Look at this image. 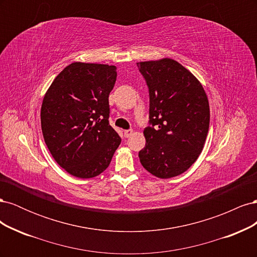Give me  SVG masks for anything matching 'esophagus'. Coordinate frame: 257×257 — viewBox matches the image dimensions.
<instances>
[{
  "label": "esophagus",
  "instance_id": "obj_1",
  "mask_svg": "<svg viewBox=\"0 0 257 257\" xmlns=\"http://www.w3.org/2000/svg\"><path fill=\"white\" fill-rule=\"evenodd\" d=\"M132 135H133V130H125L124 131V137H131Z\"/></svg>",
  "mask_w": 257,
  "mask_h": 257
}]
</instances>
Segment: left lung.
<instances>
[{
	"label": "left lung",
	"instance_id": "obj_1",
	"mask_svg": "<svg viewBox=\"0 0 257 257\" xmlns=\"http://www.w3.org/2000/svg\"><path fill=\"white\" fill-rule=\"evenodd\" d=\"M149 89V126L139 151L142 165L168 179L186 172L203 151L209 130V102L203 85L173 59L137 63Z\"/></svg>",
	"mask_w": 257,
	"mask_h": 257
}]
</instances>
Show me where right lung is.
Wrapping results in <instances>:
<instances>
[{
  "instance_id": "right-lung-1",
  "label": "right lung",
  "mask_w": 257,
  "mask_h": 257,
  "mask_svg": "<svg viewBox=\"0 0 257 257\" xmlns=\"http://www.w3.org/2000/svg\"><path fill=\"white\" fill-rule=\"evenodd\" d=\"M115 79L113 65L75 62L45 94L41 110L45 143L58 164L77 178L102 174L121 143L108 120V97Z\"/></svg>"
}]
</instances>
